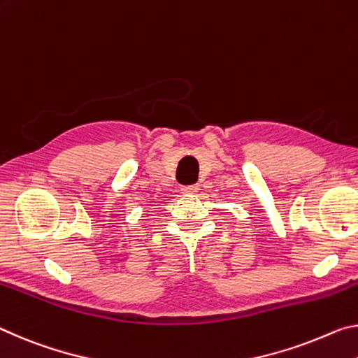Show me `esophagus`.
Masks as SVG:
<instances>
[{
	"instance_id": "34e87169",
	"label": "esophagus",
	"mask_w": 358,
	"mask_h": 358,
	"mask_svg": "<svg viewBox=\"0 0 358 358\" xmlns=\"http://www.w3.org/2000/svg\"><path fill=\"white\" fill-rule=\"evenodd\" d=\"M198 190V185L196 184H192V185H184L182 187V193H187V195H193V193H196Z\"/></svg>"
}]
</instances>
